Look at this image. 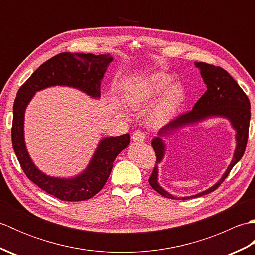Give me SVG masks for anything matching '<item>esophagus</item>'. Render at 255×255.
<instances>
[{"mask_svg":"<svg viewBox=\"0 0 255 255\" xmlns=\"http://www.w3.org/2000/svg\"><path fill=\"white\" fill-rule=\"evenodd\" d=\"M145 137H147V136H145L144 132L138 130L132 134V140H133V141H136V142H143L145 140Z\"/></svg>","mask_w":255,"mask_h":255,"instance_id":"obj_1","label":"esophagus"}]
</instances>
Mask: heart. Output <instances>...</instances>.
I'll return each instance as SVG.
<instances>
[{
	"label": "heart",
	"mask_w": 255,
	"mask_h": 255,
	"mask_svg": "<svg viewBox=\"0 0 255 255\" xmlns=\"http://www.w3.org/2000/svg\"><path fill=\"white\" fill-rule=\"evenodd\" d=\"M173 80L170 75L163 73L153 74L138 82L133 83L126 92V102L132 110H142L150 106L159 97L165 93ZM169 91L167 90L164 99L160 104L151 112L149 121L152 125H158L169 118L177 110L184 101V90L181 85L174 84ZM122 112H124L122 110Z\"/></svg>",
	"instance_id": "obj_1"
}]
</instances>
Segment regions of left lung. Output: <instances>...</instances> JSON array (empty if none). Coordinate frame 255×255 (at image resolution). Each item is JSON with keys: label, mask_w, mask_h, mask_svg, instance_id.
I'll list each match as a JSON object with an SVG mask.
<instances>
[{"label": "left lung", "mask_w": 255, "mask_h": 255, "mask_svg": "<svg viewBox=\"0 0 255 255\" xmlns=\"http://www.w3.org/2000/svg\"><path fill=\"white\" fill-rule=\"evenodd\" d=\"M195 66L200 70V74H202L204 82L207 86V91L196 102V104L194 105L191 112L182 114V115L176 117L174 121H171L169 124H166L163 128H161L158 137H155L151 142L155 151L156 164L152 171V174L149 178V183L154 191L161 194L162 196L171 199L184 200L199 197L214 192L226 180V177L228 176L232 167L237 164V162H239L242 158L246 151L249 137L251 105L247 94L243 92L239 84L223 68L205 62H195ZM209 117H224L232 123V126L236 130L237 142L234 158L223 177L215 186L193 197L174 198L171 194L164 191L157 183V163L163 158L165 152V144L161 138L169 135L171 133L187 124L199 122Z\"/></svg>", "instance_id": "obj_1"}]
</instances>
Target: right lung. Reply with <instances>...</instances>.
Masks as SVG:
<instances>
[{"instance_id": "obj_1", "label": "right lung", "mask_w": 255, "mask_h": 255, "mask_svg": "<svg viewBox=\"0 0 255 255\" xmlns=\"http://www.w3.org/2000/svg\"><path fill=\"white\" fill-rule=\"evenodd\" d=\"M113 61L111 55L62 52L44 62L20 86L13 106L12 143L26 176L38 187L66 202H80L93 197L105 185L113 162L130 142L128 133L102 139L88 167L71 178L48 176L38 170L27 152L24 139L25 110L37 91L53 85H66L100 97L101 80Z\"/></svg>"}]
</instances>
